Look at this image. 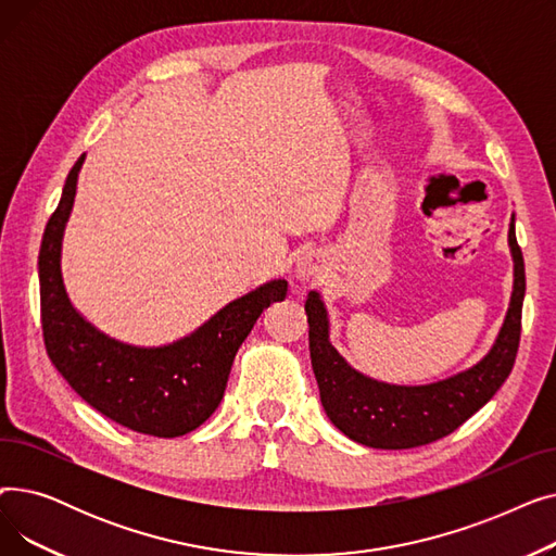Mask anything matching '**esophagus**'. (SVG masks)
I'll list each match as a JSON object with an SVG mask.
<instances>
[{"instance_id":"esophagus-1","label":"esophagus","mask_w":556,"mask_h":556,"mask_svg":"<svg viewBox=\"0 0 556 556\" xmlns=\"http://www.w3.org/2000/svg\"><path fill=\"white\" fill-rule=\"evenodd\" d=\"M327 275V261L325 254L306 252L295 263V277L300 281H317Z\"/></svg>"}]
</instances>
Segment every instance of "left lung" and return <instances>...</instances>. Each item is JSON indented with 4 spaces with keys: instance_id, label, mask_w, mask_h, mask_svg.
I'll return each instance as SVG.
<instances>
[{
    "instance_id": "left-lung-1",
    "label": "left lung",
    "mask_w": 556,
    "mask_h": 556,
    "mask_svg": "<svg viewBox=\"0 0 556 556\" xmlns=\"http://www.w3.org/2000/svg\"><path fill=\"white\" fill-rule=\"evenodd\" d=\"M509 248L514 290L498 338L478 365L428 386H390L356 371L331 344L327 306L319 293L311 290L304 304L311 365L319 386V401L340 432L371 448L424 446L457 430L501 390L518 354L525 300V261L516 241L514 218Z\"/></svg>"
}]
</instances>
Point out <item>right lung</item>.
<instances>
[{
	"instance_id": "add662e5",
	"label": "right lung",
	"mask_w": 556,
	"mask_h": 556,
	"mask_svg": "<svg viewBox=\"0 0 556 556\" xmlns=\"http://www.w3.org/2000/svg\"><path fill=\"white\" fill-rule=\"evenodd\" d=\"M83 162L85 155L67 175L38 256L47 354L72 390L108 419L141 434H187L214 415L233 356L263 308L286 298L288 281L273 279L258 286L193 333L164 346H132L101 333L72 306L61 270L63 233Z\"/></svg>"
}]
</instances>
